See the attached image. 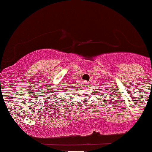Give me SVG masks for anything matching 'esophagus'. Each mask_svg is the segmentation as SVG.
Masks as SVG:
<instances>
[{"mask_svg": "<svg viewBox=\"0 0 152 152\" xmlns=\"http://www.w3.org/2000/svg\"><path fill=\"white\" fill-rule=\"evenodd\" d=\"M83 84H88V81H83Z\"/></svg>", "mask_w": 152, "mask_h": 152, "instance_id": "1", "label": "esophagus"}]
</instances>
